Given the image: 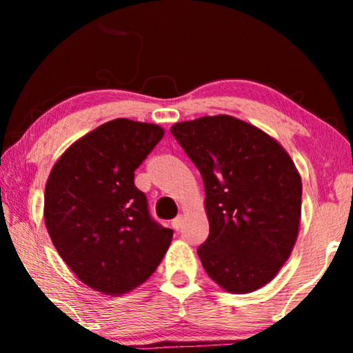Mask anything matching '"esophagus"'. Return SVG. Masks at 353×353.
I'll list each match as a JSON object with an SVG mask.
<instances>
[{
  "mask_svg": "<svg viewBox=\"0 0 353 353\" xmlns=\"http://www.w3.org/2000/svg\"><path fill=\"white\" fill-rule=\"evenodd\" d=\"M183 220H185V219H183V215H178L176 216V219H173L172 220V228L173 230H181V226H183Z\"/></svg>",
  "mask_w": 353,
  "mask_h": 353,
  "instance_id": "34e87169",
  "label": "esophagus"
}]
</instances>
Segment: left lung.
<instances>
[{
  "label": "left lung",
  "mask_w": 353,
  "mask_h": 353,
  "mask_svg": "<svg viewBox=\"0 0 353 353\" xmlns=\"http://www.w3.org/2000/svg\"><path fill=\"white\" fill-rule=\"evenodd\" d=\"M173 137L199 168L209 238L197 249L207 274L233 294L263 288L296 244L302 180L281 144L231 115L175 123Z\"/></svg>",
  "instance_id": "left-lung-1"
}]
</instances>
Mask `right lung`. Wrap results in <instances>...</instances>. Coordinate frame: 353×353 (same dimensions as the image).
<instances>
[{"label":"right lung","mask_w":353,"mask_h":353,"mask_svg":"<svg viewBox=\"0 0 353 353\" xmlns=\"http://www.w3.org/2000/svg\"><path fill=\"white\" fill-rule=\"evenodd\" d=\"M156 123L115 119L72 144L45 188V225L77 278L119 296L162 262L173 231L151 219L134 170L163 137Z\"/></svg>","instance_id":"add662e5"}]
</instances>
